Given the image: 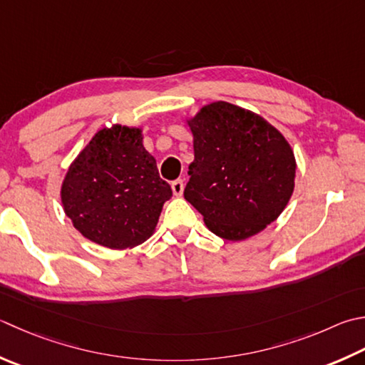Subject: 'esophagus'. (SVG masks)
<instances>
[{"mask_svg": "<svg viewBox=\"0 0 365 365\" xmlns=\"http://www.w3.org/2000/svg\"><path fill=\"white\" fill-rule=\"evenodd\" d=\"M170 188H173V192H174V196H182L183 195V188H185V185H183V180H180V178H178V180H174L173 183H170Z\"/></svg>", "mask_w": 365, "mask_h": 365, "instance_id": "1", "label": "esophagus"}]
</instances>
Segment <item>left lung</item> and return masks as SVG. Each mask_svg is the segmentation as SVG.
Listing matches in <instances>:
<instances>
[{
    "mask_svg": "<svg viewBox=\"0 0 365 365\" xmlns=\"http://www.w3.org/2000/svg\"><path fill=\"white\" fill-rule=\"evenodd\" d=\"M195 145L185 199L218 237L240 242L272 223L294 191L289 142L266 118L226 101L185 117Z\"/></svg>",
    "mask_w": 365,
    "mask_h": 365,
    "instance_id": "obj_1",
    "label": "left lung"
}]
</instances>
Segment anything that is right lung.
<instances>
[{"instance_id": "obj_1", "label": "right lung", "mask_w": 365, "mask_h": 365, "mask_svg": "<svg viewBox=\"0 0 365 365\" xmlns=\"http://www.w3.org/2000/svg\"><path fill=\"white\" fill-rule=\"evenodd\" d=\"M60 197L85 239L126 250L155 232L173 190L144 147L142 126L115 123L96 131L69 164Z\"/></svg>"}]
</instances>
